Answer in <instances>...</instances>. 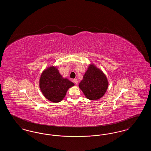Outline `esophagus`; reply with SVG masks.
Here are the masks:
<instances>
[{
    "label": "esophagus",
    "mask_w": 151,
    "mask_h": 151,
    "mask_svg": "<svg viewBox=\"0 0 151 151\" xmlns=\"http://www.w3.org/2000/svg\"><path fill=\"white\" fill-rule=\"evenodd\" d=\"M73 81L76 84H78V80H77V79H73Z\"/></svg>",
    "instance_id": "obj_1"
}]
</instances>
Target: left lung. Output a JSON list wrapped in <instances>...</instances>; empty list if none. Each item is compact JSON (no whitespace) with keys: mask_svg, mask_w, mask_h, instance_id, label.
<instances>
[{"mask_svg":"<svg viewBox=\"0 0 151 151\" xmlns=\"http://www.w3.org/2000/svg\"><path fill=\"white\" fill-rule=\"evenodd\" d=\"M108 79L103 72L94 65H89L79 88L89 100H97L105 94L108 88Z\"/></svg>","mask_w":151,"mask_h":151,"instance_id":"8db88e82","label":"left lung"}]
</instances>
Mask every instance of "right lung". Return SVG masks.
<instances>
[{
    "label": "right lung",
    "mask_w": 151,
    "mask_h": 151,
    "mask_svg": "<svg viewBox=\"0 0 151 151\" xmlns=\"http://www.w3.org/2000/svg\"><path fill=\"white\" fill-rule=\"evenodd\" d=\"M39 86L46 99L53 102H59L63 99L67 91L74 83L63 78L56 67L50 66L41 73Z\"/></svg>",
    "instance_id": "obj_1"
}]
</instances>
